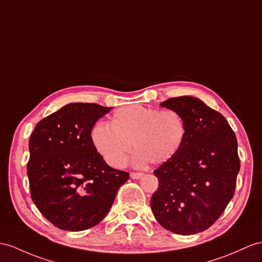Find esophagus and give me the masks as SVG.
<instances>
[{
  "instance_id": "1",
  "label": "esophagus",
  "mask_w": 262,
  "mask_h": 262,
  "mask_svg": "<svg viewBox=\"0 0 262 262\" xmlns=\"http://www.w3.org/2000/svg\"><path fill=\"white\" fill-rule=\"evenodd\" d=\"M142 176H143L142 172H131V174H130L132 179H140Z\"/></svg>"
}]
</instances>
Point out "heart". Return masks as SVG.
Listing matches in <instances>:
<instances>
[{
	"mask_svg": "<svg viewBox=\"0 0 262 262\" xmlns=\"http://www.w3.org/2000/svg\"><path fill=\"white\" fill-rule=\"evenodd\" d=\"M187 123L180 112L142 105H127L113 113L111 122L93 126L92 142L112 167H121L132 150L137 164L167 162L180 150Z\"/></svg>",
	"mask_w": 262,
	"mask_h": 262,
	"instance_id": "b5f03b06",
	"label": "heart"
}]
</instances>
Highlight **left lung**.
<instances>
[{"label":"left lung","mask_w":262,"mask_h":262,"mask_svg":"<svg viewBox=\"0 0 262 262\" xmlns=\"http://www.w3.org/2000/svg\"><path fill=\"white\" fill-rule=\"evenodd\" d=\"M161 106L182 114L187 135L176 156L153 171L159 187L151 196L152 212L173 233L205 231L234 194L240 170L237 138L226 118L199 99L171 98Z\"/></svg>","instance_id":"left-lung-1"}]
</instances>
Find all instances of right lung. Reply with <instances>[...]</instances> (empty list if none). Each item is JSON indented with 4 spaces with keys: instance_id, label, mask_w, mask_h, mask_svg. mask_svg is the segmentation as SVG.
<instances>
[{
    "instance_id": "right-lung-1",
    "label": "right lung",
    "mask_w": 262,
    "mask_h": 262,
    "mask_svg": "<svg viewBox=\"0 0 262 262\" xmlns=\"http://www.w3.org/2000/svg\"><path fill=\"white\" fill-rule=\"evenodd\" d=\"M111 109L97 103H70L42 119L32 132L31 198L62 230L97 226L129 179V172L109 167L92 142L93 125Z\"/></svg>"
}]
</instances>
